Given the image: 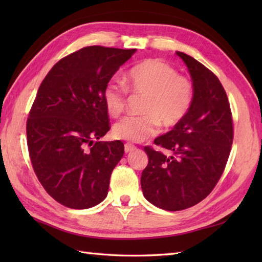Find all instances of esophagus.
<instances>
[{
	"label": "esophagus",
	"mask_w": 262,
	"mask_h": 262,
	"mask_svg": "<svg viewBox=\"0 0 262 262\" xmlns=\"http://www.w3.org/2000/svg\"><path fill=\"white\" fill-rule=\"evenodd\" d=\"M134 149H136L135 145H133V144H128V143L125 144V152L126 153H129L132 151H134Z\"/></svg>",
	"instance_id": "34e87169"
}]
</instances>
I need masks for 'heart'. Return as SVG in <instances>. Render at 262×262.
Here are the masks:
<instances>
[{
	"instance_id": "heart-1",
	"label": "heart",
	"mask_w": 262,
	"mask_h": 262,
	"mask_svg": "<svg viewBox=\"0 0 262 262\" xmlns=\"http://www.w3.org/2000/svg\"><path fill=\"white\" fill-rule=\"evenodd\" d=\"M132 92L146 96L144 116H128L114 127L116 137L129 142H143L158 132L159 125L173 127L185 118L191 108V82L159 59H147L133 68L126 76ZM126 88L111 82L103 91L105 109L111 117H118L126 107Z\"/></svg>"
}]
</instances>
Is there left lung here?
Masks as SVG:
<instances>
[{"label":"left lung","mask_w":262,"mask_h":262,"mask_svg":"<svg viewBox=\"0 0 262 262\" xmlns=\"http://www.w3.org/2000/svg\"><path fill=\"white\" fill-rule=\"evenodd\" d=\"M176 54L191 76L192 104L172 130L154 140L170 157L144 147L148 163L141 177L144 197L170 211L189 208L208 196L223 173L233 143L230 102L220 80L193 57Z\"/></svg>","instance_id":"left-lung-1"}]
</instances>
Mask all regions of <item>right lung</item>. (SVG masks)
Returning a JSON list of instances; mask_svg holds the SVG:
<instances>
[{
	"instance_id": "obj_1",
	"label": "right lung",
	"mask_w": 262,
	"mask_h": 262,
	"mask_svg": "<svg viewBox=\"0 0 262 262\" xmlns=\"http://www.w3.org/2000/svg\"><path fill=\"white\" fill-rule=\"evenodd\" d=\"M135 52L84 47L55 64L39 86L27 121L28 148L38 180L66 207L90 208L107 197L124 144L99 141L110 129L103 91Z\"/></svg>"
}]
</instances>
